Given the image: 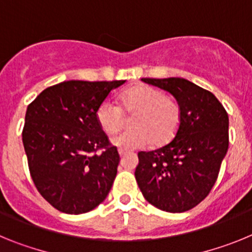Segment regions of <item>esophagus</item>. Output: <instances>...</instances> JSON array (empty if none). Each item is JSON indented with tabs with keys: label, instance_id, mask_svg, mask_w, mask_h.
<instances>
[{
	"label": "esophagus",
	"instance_id": "34e87169",
	"mask_svg": "<svg viewBox=\"0 0 252 252\" xmlns=\"http://www.w3.org/2000/svg\"><path fill=\"white\" fill-rule=\"evenodd\" d=\"M119 154H120V157H125V155H127L128 154V151H126V150H122V149H120L119 150Z\"/></svg>",
	"mask_w": 252,
	"mask_h": 252
}]
</instances>
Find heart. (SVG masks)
<instances>
[{"instance_id": "b5f03b06", "label": "heart", "mask_w": 252, "mask_h": 252, "mask_svg": "<svg viewBox=\"0 0 252 252\" xmlns=\"http://www.w3.org/2000/svg\"><path fill=\"white\" fill-rule=\"evenodd\" d=\"M119 106L103 101L95 110V119L102 130L115 132L122 124V111L133 115L132 130L115 133L111 142L124 150L145 148L153 142L162 146L177 135L182 122V108L173 97L154 87L139 84L124 91L117 98Z\"/></svg>"}]
</instances>
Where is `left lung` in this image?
I'll return each instance as SVG.
<instances>
[{"instance_id": "8db88e82", "label": "left lung", "mask_w": 252, "mask_h": 252, "mask_svg": "<svg viewBox=\"0 0 252 252\" xmlns=\"http://www.w3.org/2000/svg\"><path fill=\"white\" fill-rule=\"evenodd\" d=\"M174 95L182 122L169 144L140 151L135 178L157 208L186 212L201 203L217 180L228 149V115L213 93L184 78H142Z\"/></svg>"}]
</instances>
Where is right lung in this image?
I'll list each match as a JSON object with an SVG mask.
<instances>
[{
	"instance_id": "obj_1",
	"label": "right lung",
	"mask_w": 252,
	"mask_h": 252,
	"mask_svg": "<svg viewBox=\"0 0 252 252\" xmlns=\"http://www.w3.org/2000/svg\"><path fill=\"white\" fill-rule=\"evenodd\" d=\"M126 81H66L28 106L22 142L39 193L58 211L81 215L106 199L120 155L95 119L97 107Z\"/></svg>"
}]
</instances>
